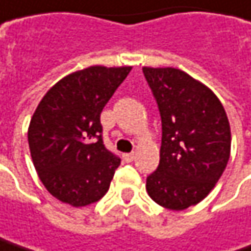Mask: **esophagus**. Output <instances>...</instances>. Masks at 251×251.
<instances>
[{
  "label": "esophagus",
  "mask_w": 251,
  "mask_h": 251,
  "mask_svg": "<svg viewBox=\"0 0 251 251\" xmlns=\"http://www.w3.org/2000/svg\"><path fill=\"white\" fill-rule=\"evenodd\" d=\"M135 155H136L135 152H130V153H125V155H124V159H125L126 162H132V161L135 159Z\"/></svg>",
  "instance_id": "1"
}]
</instances>
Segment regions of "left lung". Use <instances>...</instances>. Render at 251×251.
Segmentation results:
<instances>
[{
	"instance_id": "left-lung-1",
	"label": "left lung",
	"mask_w": 251,
	"mask_h": 251,
	"mask_svg": "<svg viewBox=\"0 0 251 251\" xmlns=\"http://www.w3.org/2000/svg\"><path fill=\"white\" fill-rule=\"evenodd\" d=\"M142 72L162 125L159 165L147 178V191L165 208L185 210L205 198L226 170L230 124L216 95L182 70Z\"/></svg>"
}]
</instances>
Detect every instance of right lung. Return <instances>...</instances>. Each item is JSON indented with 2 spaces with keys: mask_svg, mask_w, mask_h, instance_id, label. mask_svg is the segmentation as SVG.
I'll return each mask as SVG.
<instances>
[{
  "mask_svg": "<svg viewBox=\"0 0 251 251\" xmlns=\"http://www.w3.org/2000/svg\"><path fill=\"white\" fill-rule=\"evenodd\" d=\"M132 67L92 66L57 81L28 127L34 167L47 191L73 207L107 193L121 158L103 144L100 113Z\"/></svg>",
  "mask_w": 251,
  "mask_h": 251,
  "instance_id": "right-lung-1",
  "label": "right lung"
}]
</instances>
